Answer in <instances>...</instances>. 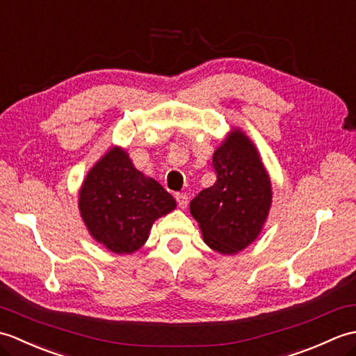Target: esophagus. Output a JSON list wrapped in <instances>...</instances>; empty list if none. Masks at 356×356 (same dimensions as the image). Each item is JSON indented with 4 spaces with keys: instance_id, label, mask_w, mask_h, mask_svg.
<instances>
[{
    "instance_id": "esophagus-1",
    "label": "esophagus",
    "mask_w": 356,
    "mask_h": 356,
    "mask_svg": "<svg viewBox=\"0 0 356 356\" xmlns=\"http://www.w3.org/2000/svg\"><path fill=\"white\" fill-rule=\"evenodd\" d=\"M176 200H177V205L182 209H185L188 207V195L185 193H177Z\"/></svg>"
}]
</instances>
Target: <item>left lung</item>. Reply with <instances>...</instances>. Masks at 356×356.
Returning a JSON list of instances; mask_svg holds the SVG:
<instances>
[{
    "mask_svg": "<svg viewBox=\"0 0 356 356\" xmlns=\"http://www.w3.org/2000/svg\"><path fill=\"white\" fill-rule=\"evenodd\" d=\"M217 180L190 203L203 241L232 255L260 236L272 205V184L259 149L241 128H232L213 154Z\"/></svg>",
    "mask_w": 356,
    "mask_h": 356,
    "instance_id": "obj_1",
    "label": "left lung"
}]
</instances>
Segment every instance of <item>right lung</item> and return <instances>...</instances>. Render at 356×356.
Returning a JSON list of instances; mask_svg holds the SVG:
<instances>
[{"instance_id": "right-lung-1", "label": "right lung", "mask_w": 356, "mask_h": 356, "mask_svg": "<svg viewBox=\"0 0 356 356\" xmlns=\"http://www.w3.org/2000/svg\"><path fill=\"white\" fill-rule=\"evenodd\" d=\"M78 208L97 243L118 255H130L145 245L153 223L176 209L163 186L136 170L122 147H110L79 188Z\"/></svg>"}]
</instances>
